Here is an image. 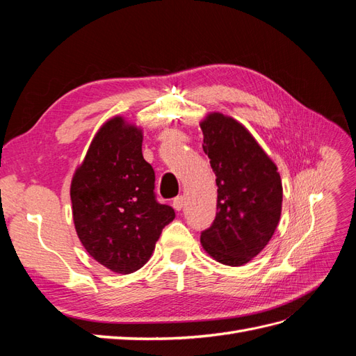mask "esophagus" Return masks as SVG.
<instances>
[{
  "label": "esophagus",
  "instance_id": "1",
  "mask_svg": "<svg viewBox=\"0 0 356 356\" xmlns=\"http://www.w3.org/2000/svg\"><path fill=\"white\" fill-rule=\"evenodd\" d=\"M184 203H186L184 196H177L174 199V202H172V207H174L177 211H181L182 208H184Z\"/></svg>",
  "mask_w": 356,
  "mask_h": 356
}]
</instances>
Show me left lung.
<instances>
[{"label":"left lung","mask_w":356,"mask_h":356,"mask_svg":"<svg viewBox=\"0 0 356 356\" xmlns=\"http://www.w3.org/2000/svg\"><path fill=\"white\" fill-rule=\"evenodd\" d=\"M203 152L218 186L217 215L200 243L213 260L243 266L260 254L281 220L282 181L275 161L233 117L209 113L200 122Z\"/></svg>","instance_id":"1"}]
</instances>
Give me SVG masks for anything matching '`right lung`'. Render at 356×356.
I'll return each instance as SVG.
<instances>
[{
	"mask_svg": "<svg viewBox=\"0 0 356 356\" xmlns=\"http://www.w3.org/2000/svg\"><path fill=\"white\" fill-rule=\"evenodd\" d=\"M154 179L143 156V129L122 115L99 127L74 172L75 232L89 255L114 273L141 268L175 218L174 209L156 200Z\"/></svg>",
	"mask_w": 356,
	"mask_h": 356,
	"instance_id": "right-lung-1",
	"label": "right lung"
}]
</instances>
